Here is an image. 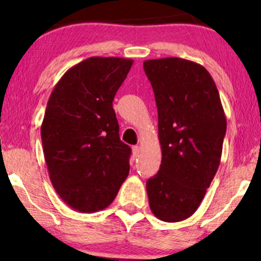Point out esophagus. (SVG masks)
Listing matches in <instances>:
<instances>
[{"instance_id":"1","label":"esophagus","mask_w":261,"mask_h":261,"mask_svg":"<svg viewBox=\"0 0 261 261\" xmlns=\"http://www.w3.org/2000/svg\"><path fill=\"white\" fill-rule=\"evenodd\" d=\"M132 151H133L134 156H137L139 154V152H140V147H139V146H133V147H132Z\"/></svg>"}]
</instances>
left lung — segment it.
<instances>
[{
    "instance_id": "left-lung-1",
    "label": "left lung",
    "mask_w": 261,
    "mask_h": 261,
    "mask_svg": "<svg viewBox=\"0 0 261 261\" xmlns=\"http://www.w3.org/2000/svg\"><path fill=\"white\" fill-rule=\"evenodd\" d=\"M158 108L162 164L146 183L149 208L165 222L194 214L204 198L222 154L227 119L204 66L170 57L144 62Z\"/></svg>"
}]
</instances>
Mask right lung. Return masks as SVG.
Returning a JSON list of instances; mask_svg holds the SVG:
<instances>
[{"label": "right lung", "instance_id": "right-lung-1", "mask_svg": "<svg viewBox=\"0 0 261 261\" xmlns=\"http://www.w3.org/2000/svg\"><path fill=\"white\" fill-rule=\"evenodd\" d=\"M133 60L91 57L66 71L49 96L41 141L49 179L80 213L106 209L129 173L130 147L113 109Z\"/></svg>", "mask_w": 261, "mask_h": 261}]
</instances>
